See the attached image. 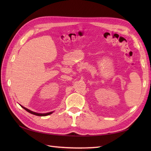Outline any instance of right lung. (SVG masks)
<instances>
[{
  "mask_svg": "<svg viewBox=\"0 0 151 151\" xmlns=\"http://www.w3.org/2000/svg\"><path fill=\"white\" fill-rule=\"evenodd\" d=\"M21 106L22 108H24L25 110H26L28 112H29V113H30L31 114H33V115H36V116H47V115H51V114L53 113V111H51V112L47 113H36V112H34V111H32L29 110V109H27L26 108L21 106Z\"/></svg>",
  "mask_w": 151,
  "mask_h": 151,
  "instance_id": "right-lung-1",
  "label": "right lung"
}]
</instances>
